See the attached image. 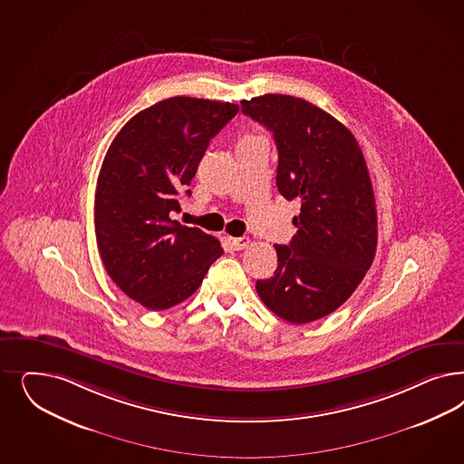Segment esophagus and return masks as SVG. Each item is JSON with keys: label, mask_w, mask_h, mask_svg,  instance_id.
Wrapping results in <instances>:
<instances>
[{"label": "esophagus", "mask_w": 464, "mask_h": 464, "mask_svg": "<svg viewBox=\"0 0 464 464\" xmlns=\"http://www.w3.org/2000/svg\"><path fill=\"white\" fill-rule=\"evenodd\" d=\"M249 237H234V239H230V244H232V247L236 249V251H242V249H246L247 246H249Z\"/></svg>", "instance_id": "obj_1"}]
</instances>
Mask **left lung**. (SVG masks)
<instances>
[{"mask_svg":"<svg viewBox=\"0 0 464 464\" xmlns=\"http://www.w3.org/2000/svg\"><path fill=\"white\" fill-rule=\"evenodd\" d=\"M240 105L273 133L278 191L300 201L297 234L275 246V276L257 280L256 290L278 317L313 323L336 311L374 261L377 211L365 159L346 126L304 99L266 93Z\"/></svg>","mask_w":464,"mask_h":464,"instance_id":"left-lung-1","label":"left lung"}]
</instances>
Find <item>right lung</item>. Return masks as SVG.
I'll return each mask as SVG.
<instances>
[{"label":"right lung","instance_id":"obj_1","mask_svg":"<svg viewBox=\"0 0 464 464\" xmlns=\"http://www.w3.org/2000/svg\"><path fill=\"white\" fill-rule=\"evenodd\" d=\"M237 112L230 102L170 97L128 121L105 153L95 191L97 247L112 282L147 309L191 297L224 253L213 236L172 213L209 140Z\"/></svg>","mask_w":464,"mask_h":464}]
</instances>
